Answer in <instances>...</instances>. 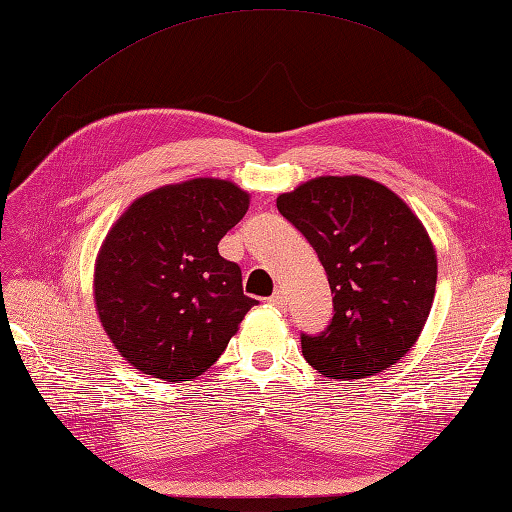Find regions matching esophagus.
Returning <instances> with one entry per match:
<instances>
[{"instance_id":"34e87169","label":"esophagus","mask_w":512,"mask_h":512,"mask_svg":"<svg viewBox=\"0 0 512 512\" xmlns=\"http://www.w3.org/2000/svg\"><path fill=\"white\" fill-rule=\"evenodd\" d=\"M267 302L271 304V306H276V308H280V310H284L286 308V299H284V293L282 291H276L273 293Z\"/></svg>"}]
</instances>
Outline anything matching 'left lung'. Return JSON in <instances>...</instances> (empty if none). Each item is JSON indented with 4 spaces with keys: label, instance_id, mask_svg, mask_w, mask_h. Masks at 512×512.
<instances>
[{
    "label": "left lung",
    "instance_id": "obj_1",
    "mask_svg": "<svg viewBox=\"0 0 512 512\" xmlns=\"http://www.w3.org/2000/svg\"><path fill=\"white\" fill-rule=\"evenodd\" d=\"M313 245L332 289L334 317L302 334L310 367L363 380L395 365L419 339L436 289L428 230L400 195L365 176H319L276 199Z\"/></svg>",
    "mask_w": 512,
    "mask_h": 512
}]
</instances>
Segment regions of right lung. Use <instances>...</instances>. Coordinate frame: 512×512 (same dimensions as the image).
Masks as SVG:
<instances>
[{
    "label": "right lung",
    "mask_w": 512,
    "mask_h": 512,
    "mask_svg": "<svg viewBox=\"0 0 512 512\" xmlns=\"http://www.w3.org/2000/svg\"><path fill=\"white\" fill-rule=\"evenodd\" d=\"M249 193L193 178L149 191L123 210L99 247L95 308L110 343L145 376L189 382L226 350L247 310L241 269L219 241L243 219Z\"/></svg>",
    "instance_id": "right-lung-1"
}]
</instances>
